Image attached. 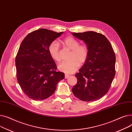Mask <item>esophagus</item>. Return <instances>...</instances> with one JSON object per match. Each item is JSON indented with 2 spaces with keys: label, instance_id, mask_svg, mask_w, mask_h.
Instances as JSON below:
<instances>
[{
  "label": "esophagus",
  "instance_id": "34e87169",
  "mask_svg": "<svg viewBox=\"0 0 132 132\" xmlns=\"http://www.w3.org/2000/svg\"><path fill=\"white\" fill-rule=\"evenodd\" d=\"M69 76H69V75H68V74H65V79L68 78Z\"/></svg>",
  "mask_w": 132,
  "mask_h": 132
}]
</instances>
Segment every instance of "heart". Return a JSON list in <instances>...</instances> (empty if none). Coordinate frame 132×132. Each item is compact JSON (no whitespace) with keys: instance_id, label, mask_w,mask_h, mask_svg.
I'll return each mask as SVG.
<instances>
[{"instance_id":"1","label":"heart","mask_w":132,"mask_h":132,"mask_svg":"<svg viewBox=\"0 0 132 132\" xmlns=\"http://www.w3.org/2000/svg\"><path fill=\"white\" fill-rule=\"evenodd\" d=\"M65 47L71 50L69 60L64 61L58 65V69L65 73H73L77 70L80 63H84L88 55V50L86 46L81 45L78 40L72 37H68L62 41ZM48 52L51 57L57 62L60 61L59 55V44L56 40H54L48 46Z\"/></svg>"}]
</instances>
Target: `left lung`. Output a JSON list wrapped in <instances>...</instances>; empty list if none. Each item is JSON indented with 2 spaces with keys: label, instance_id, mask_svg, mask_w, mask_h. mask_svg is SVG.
Instances as JSON below:
<instances>
[{
  "label": "left lung",
  "instance_id": "8db88e82",
  "mask_svg": "<svg viewBox=\"0 0 132 132\" xmlns=\"http://www.w3.org/2000/svg\"><path fill=\"white\" fill-rule=\"evenodd\" d=\"M84 41L88 50L87 60L76 74L77 83L72 91L86 102L101 98L109 90L115 76L116 56L112 46L103 35L94 31L71 33Z\"/></svg>",
  "mask_w": 132,
  "mask_h": 132
}]
</instances>
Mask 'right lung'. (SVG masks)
<instances>
[{
	"label": "right lung",
	"instance_id": "right-lung-1",
	"mask_svg": "<svg viewBox=\"0 0 132 132\" xmlns=\"http://www.w3.org/2000/svg\"><path fill=\"white\" fill-rule=\"evenodd\" d=\"M63 32L40 29L23 39L15 59L18 81L24 94L34 100H43L55 92L64 73L56 71L55 62L48 52L51 43Z\"/></svg>",
	"mask_w": 132,
	"mask_h": 132
}]
</instances>
